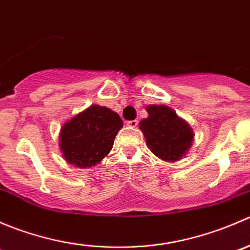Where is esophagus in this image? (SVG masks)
<instances>
[{
    "label": "esophagus",
    "mask_w": 250,
    "mask_h": 250,
    "mask_svg": "<svg viewBox=\"0 0 250 250\" xmlns=\"http://www.w3.org/2000/svg\"><path fill=\"white\" fill-rule=\"evenodd\" d=\"M127 125L130 128H135L138 125V120H133V121H128Z\"/></svg>",
    "instance_id": "obj_1"
}]
</instances>
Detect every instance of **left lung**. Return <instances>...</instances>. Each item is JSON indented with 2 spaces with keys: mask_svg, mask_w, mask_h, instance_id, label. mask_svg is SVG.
I'll return each instance as SVG.
<instances>
[{
  "mask_svg": "<svg viewBox=\"0 0 250 250\" xmlns=\"http://www.w3.org/2000/svg\"><path fill=\"white\" fill-rule=\"evenodd\" d=\"M148 117L139 123L148 148L163 161L175 162L186 155L193 141L190 125L166 105H148Z\"/></svg>",
  "mask_w": 250,
  "mask_h": 250,
  "instance_id": "left-lung-1",
  "label": "left lung"
}]
</instances>
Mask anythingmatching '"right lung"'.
<instances>
[{"instance_id":"obj_1","label":"right lung","mask_w":250,"mask_h":250,"mask_svg":"<svg viewBox=\"0 0 250 250\" xmlns=\"http://www.w3.org/2000/svg\"><path fill=\"white\" fill-rule=\"evenodd\" d=\"M122 127L117 113L92 105L62 125L59 138L62 156L78 168L93 167L109 155Z\"/></svg>"}]
</instances>
